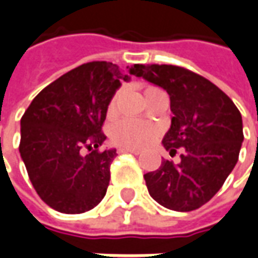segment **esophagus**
<instances>
[{
  "mask_svg": "<svg viewBox=\"0 0 258 258\" xmlns=\"http://www.w3.org/2000/svg\"><path fill=\"white\" fill-rule=\"evenodd\" d=\"M118 152L119 153H133V154H139L140 150H139V149H129V147H119Z\"/></svg>",
  "mask_w": 258,
  "mask_h": 258,
  "instance_id": "esophagus-1",
  "label": "esophagus"
}]
</instances>
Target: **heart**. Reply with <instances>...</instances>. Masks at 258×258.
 Returning <instances> with one entry per match:
<instances>
[{
  "label": "heart",
  "instance_id": "1",
  "mask_svg": "<svg viewBox=\"0 0 258 258\" xmlns=\"http://www.w3.org/2000/svg\"><path fill=\"white\" fill-rule=\"evenodd\" d=\"M161 91L157 87H147L146 98L150 97L154 92ZM118 109V94H115L108 105V116H113ZM159 135V127L149 122H143L139 119L126 118L116 122L111 127V139L113 143H116L122 147L129 149H142L152 143L154 138Z\"/></svg>",
  "mask_w": 258,
  "mask_h": 258
}]
</instances>
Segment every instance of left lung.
<instances>
[{"instance_id": "8db88e82", "label": "left lung", "mask_w": 258, "mask_h": 258, "mask_svg": "<svg viewBox=\"0 0 258 258\" xmlns=\"http://www.w3.org/2000/svg\"><path fill=\"white\" fill-rule=\"evenodd\" d=\"M131 74L166 90L173 112L163 146L181 161L164 160L145 174L147 189L161 207L189 212L198 209L223 185L239 160L243 122L233 101L197 73L171 64H135Z\"/></svg>"}]
</instances>
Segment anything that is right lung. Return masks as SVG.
I'll list each match as a JSON object with an SVG mask.
<instances>
[{
    "label": "right lung",
    "instance_id": "add662e5",
    "mask_svg": "<svg viewBox=\"0 0 258 258\" xmlns=\"http://www.w3.org/2000/svg\"><path fill=\"white\" fill-rule=\"evenodd\" d=\"M122 80L129 76L113 63H85L44 87L25 111L19 153L37 195L54 211L83 214L105 197L116 150L98 147Z\"/></svg>",
    "mask_w": 258,
    "mask_h": 258
}]
</instances>
